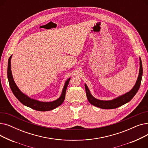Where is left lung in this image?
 <instances>
[{"label": "left lung", "instance_id": "8db88e82", "mask_svg": "<svg viewBox=\"0 0 148 148\" xmlns=\"http://www.w3.org/2000/svg\"><path fill=\"white\" fill-rule=\"evenodd\" d=\"M142 75H143L142 64L141 59H140V71H139L138 77L137 78V80L136 82L135 86L130 92H127V94L110 101H101V100L97 99L94 97H93L90 94L87 85L84 84L88 101L92 105L103 108V109H113V108H118L123 104H125L129 102L137 94L140 86Z\"/></svg>", "mask_w": 148, "mask_h": 148}]
</instances>
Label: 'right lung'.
Listing matches in <instances>:
<instances>
[{"label": "right lung", "mask_w": 148, "mask_h": 148, "mask_svg": "<svg viewBox=\"0 0 148 148\" xmlns=\"http://www.w3.org/2000/svg\"><path fill=\"white\" fill-rule=\"evenodd\" d=\"M11 56L10 57L8 60V72H7L8 79L9 84H10V86L12 92H13L15 97L18 99V101L20 103H21L23 105L32 108V109H34L37 111H41V112L51 110L62 104V103L64 102V101L65 98V93H66V90L68 87V83L70 80V78H69L66 81L63 90H62V92L61 96L58 99L54 101L50 102V103H44V102L38 101L34 100L33 99H30L25 94H23V93L19 90V89L17 88V85L15 84L13 80V77L12 75L11 69Z\"/></svg>", "instance_id": "1"}]
</instances>
